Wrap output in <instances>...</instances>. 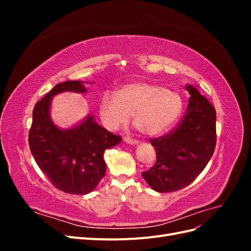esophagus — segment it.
Here are the masks:
<instances>
[{
    "mask_svg": "<svg viewBox=\"0 0 251 251\" xmlns=\"http://www.w3.org/2000/svg\"><path fill=\"white\" fill-rule=\"evenodd\" d=\"M124 140L126 142V143H130V144H137L139 141L137 139H134V138H131L130 136H126V137L124 138Z\"/></svg>",
    "mask_w": 251,
    "mask_h": 251,
    "instance_id": "34e87169",
    "label": "esophagus"
}]
</instances>
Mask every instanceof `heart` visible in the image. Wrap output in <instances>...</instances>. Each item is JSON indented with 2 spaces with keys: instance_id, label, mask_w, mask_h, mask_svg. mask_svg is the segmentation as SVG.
Listing matches in <instances>:
<instances>
[{
  "instance_id": "1",
  "label": "heart",
  "mask_w": 251,
  "mask_h": 251,
  "mask_svg": "<svg viewBox=\"0 0 251 251\" xmlns=\"http://www.w3.org/2000/svg\"><path fill=\"white\" fill-rule=\"evenodd\" d=\"M183 108L181 96L174 91L147 81H136L121 87L116 95L105 93L100 103L102 123L117 130L130 120L148 135L161 133L180 116Z\"/></svg>"
}]
</instances>
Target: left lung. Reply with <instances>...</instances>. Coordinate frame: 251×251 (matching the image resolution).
Masks as SVG:
<instances>
[{
    "mask_svg": "<svg viewBox=\"0 0 251 251\" xmlns=\"http://www.w3.org/2000/svg\"><path fill=\"white\" fill-rule=\"evenodd\" d=\"M188 107L174 130L151 138L157 160L141 176L159 193L176 192L189 185L205 169L217 142L216 110L206 97L192 86Z\"/></svg>",
    "mask_w": 251,
    "mask_h": 251,
    "instance_id": "1",
    "label": "left lung"
}]
</instances>
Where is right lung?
<instances>
[{"mask_svg": "<svg viewBox=\"0 0 251 251\" xmlns=\"http://www.w3.org/2000/svg\"><path fill=\"white\" fill-rule=\"evenodd\" d=\"M64 91L85 93L78 80L60 82L34 105L29 130V148L36 164L59 191L86 195L93 191L104 177V151L120 143L115 135L89 116L79 126L62 131L50 119L52 97Z\"/></svg>", "mask_w": 251, "mask_h": 251, "instance_id": "obj_1", "label": "right lung"}]
</instances>
